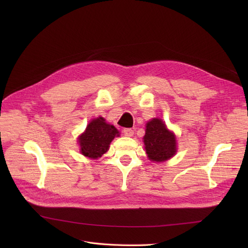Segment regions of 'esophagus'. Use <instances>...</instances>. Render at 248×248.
<instances>
[{"mask_svg": "<svg viewBox=\"0 0 248 248\" xmlns=\"http://www.w3.org/2000/svg\"><path fill=\"white\" fill-rule=\"evenodd\" d=\"M123 133H124V135L125 137H132L134 135V129H132V128H124Z\"/></svg>", "mask_w": 248, "mask_h": 248, "instance_id": "34e87169", "label": "esophagus"}]
</instances>
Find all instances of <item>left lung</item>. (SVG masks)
I'll return each mask as SVG.
<instances>
[{"label":"left lung","instance_id":"obj_1","mask_svg":"<svg viewBox=\"0 0 248 248\" xmlns=\"http://www.w3.org/2000/svg\"><path fill=\"white\" fill-rule=\"evenodd\" d=\"M144 142L148 157L154 162L169 160L177 150L174 134L159 119H154L147 124Z\"/></svg>","mask_w":248,"mask_h":248}]
</instances>
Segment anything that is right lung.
Listing matches in <instances>:
<instances>
[{
    "mask_svg": "<svg viewBox=\"0 0 248 248\" xmlns=\"http://www.w3.org/2000/svg\"><path fill=\"white\" fill-rule=\"evenodd\" d=\"M117 134V129L107 124L103 117L99 116L91 121L78 140L81 154L91 159L101 157L108 150L109 144Z\"/></svg>",
    "mask_w": 248,
    "mask_h": 248,
    "instance_id": "add662e5",
    "label": "right lung"
}]
</instances>
